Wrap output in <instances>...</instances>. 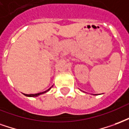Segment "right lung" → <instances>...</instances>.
Listing matches in <instances>:
<instances>
[{"label":"right lung","mask_w":129,"mask_h":129,"mask_svg":"<svg viewBox=\"0 0 129 129\" xmlns=\"http://www.w3.org/2000/svg\"><path fill=\"white\" fill-rule=\"evenodd\" d=\"M51 87H50L49 89H48V90H47V91H45L44 92H42V93H36V94H25L26 96H29V97H36V96H38V95H39L40 94H43V93H46V92H47L49 89H51Z\"/></svg>","instance_id":"right-lung-1"}]
</instances>
